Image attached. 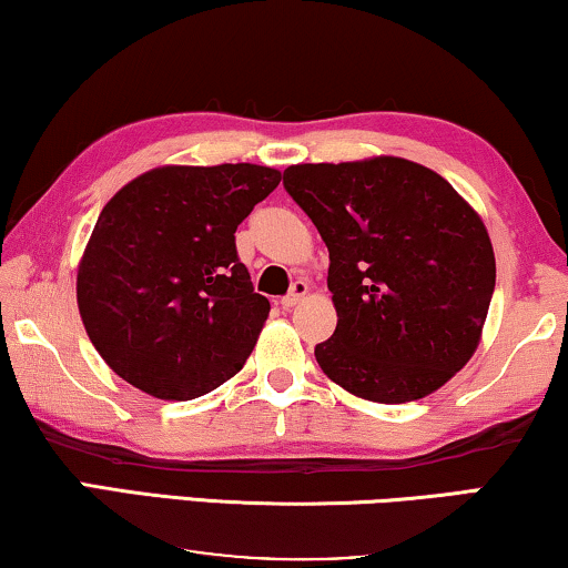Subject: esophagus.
<instances>
[{
    "label": "esophagus",
    "mask_w": 568,
    "mask_h": 568,
    "mask_svg": "<svg viewBox=\"0 0 568 568\" xmlns=\"http://www.w3.org/2000/svg\"><path fill=\"white\" fill-rule=\"evenodd\" d=\"M307 290H310V286H307L305 278H297V282L292 284V290L286 292L284 297H282V305H284V307H294V305H300V302L305 300Z\"/></svg>",
    "instance_id": "34e87169"
}]
</instances>
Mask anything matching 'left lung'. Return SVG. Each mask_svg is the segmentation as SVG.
Instances as JSON below:
<instances>
[{"label":"left lung","instance_id":"left-lung-1","mask_svg":"<svg viewBox=\"0 0 568 568\" xmlns=\"http://www.w3.org/2000/svg\"><path fill=\"white\" fill-rule=\"evenodd\" d=\"M284 189L328 245L338 313L315 359L375 403L429 395L476 352L494 297L480 216L434 170L400 158L292 165Z\"/></svg>","mask_w":568,"mask_h":568}]
</instances>
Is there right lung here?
Masks as SVG:
<instances>
[{
	"label": "right lung",
	"instance_id": "obj_1",
	"mask_svg": "<svg viewBox=\"0 0 568 568\" xmlns=\"http://www.w3.org/2000/svg\"><path fill=\"white\" fill-rule=\"evenodd\" d=\"M282 181L263 165L158 168L100 212L77 274L92 346L129 385L191 400L243 369L268 317L235 230Z\"/></svg>",
	"mask_w": 568,
	"mask_h": 568
}]
</instances>
